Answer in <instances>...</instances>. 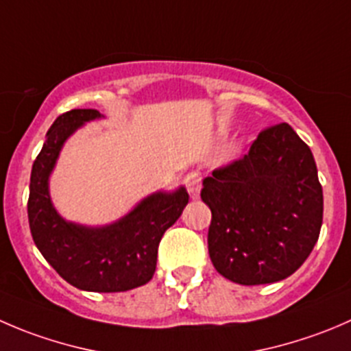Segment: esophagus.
Segmentation results:
<instances>
[{"instance_id": "obj_1", "label": "esophagus", "mask_w": 351, "mask_h": 351, "mask_svg": "<svg viewBox=\"0 0 351 351\" xmlns=\"http://www.w3.org/2000/svg\"><path fill=\"white\" fill-rule=\"evenodd\" d=\"M183 182H185V186L186 190H189L190 197H192V199H199L200 189H202V178H200V173L197 171L189 173Z\"/></svg>"}]
</instances>
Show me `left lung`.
<instances>
[{"mask_svg": "<svg viewBox=\"0 0 351 351\" xmlns=\"http://www.w3.org/2000/svg\"><path fill=\"white\" fill-rule=\"evenodd\" d=\"M213 213L209 257L233 283L267 285L291 276L322 226V186L311 147L288 123L261 132L248 154L204 180Z\"/></svg>", "mask_w": 351, "mask_h": 351, "instance_id": "left-lung-1", "label": "left lung"}]
</instances>
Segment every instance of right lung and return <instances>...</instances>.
<instances>
[{
    "instance_id": "right-lung-1",
    "label": "right lung",
    "mask_w": 351,
    "mask_h": 351,
    "mask_svg": "<svg viewBox=\"0 0 351 351\" xmlns=\"http://www.w3.org/2000/svg\"><path fill=\"white\" fill-rule=\"evenodd\" d=\"M96 110L60 114L34 161L27 214L34 243L54 271L84 291L117 293L149 283L154 276L162 234L189 204L185 186L144 197L130 213L103 226L66 221L53 206L49 176L64 142L80 127L99 120Z\"/></svg>"
}]
</instances>
